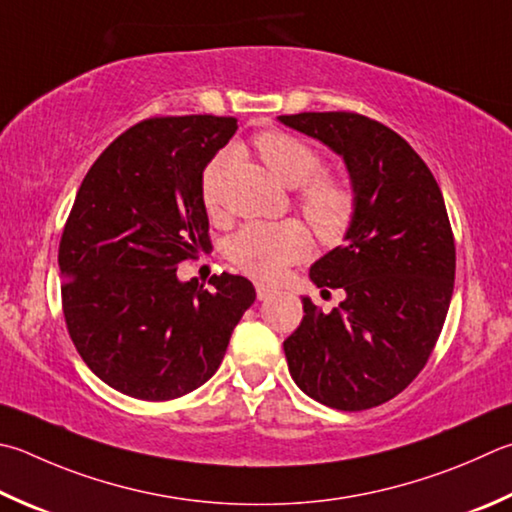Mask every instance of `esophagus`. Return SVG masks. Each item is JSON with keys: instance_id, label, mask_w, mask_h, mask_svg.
I'll return each mask as SVG.
<instances>
[{"instance_id": "34e87169", "label": "esophagus", "mask_w": 512, "mask_h": 512, "mask_svg": "<svg viewBox=\"0 0 512 512\" xmlns=\"http://www.w3.org/2000/svg\"><path fill=\"white\" fill-rule=\"evenodd\" d=\"M255 288H257V297H259V300H268V297L277 293L273 286H268V284H264V282H257Z\"/></svg>"}]
</instances>
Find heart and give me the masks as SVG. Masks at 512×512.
<instances>
[{"label":"heart","mask_w":512,"mask_h":512,"mask_svg":"<svg viewBox=\"0 0 512 512\" xmlns=\"http://www.w3.org/2000/svg\"><path fill=\"white\" fill-rule=\"evenodd\" d=\"M255 147L262 161L277 181L288 188H300V208L309 219L315 235L322 241H338L351 226L356 199L347 183L331 176H312L320 172V154L300 138L284 132H264L255 138ZM226 156L217 159L203 172L201 192L208 210L219 203V183L224 174ZM311 237L300 221H273V224H248L228 241V257L241 271L257 280L273 282L284 273L288 264L309 253Z\"/></svg>","instance_id":"obj_1"}]
</instances>
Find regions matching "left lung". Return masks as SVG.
<instances>
[{"instance_id":"left-lung-1","label":"left lung","mask_w":512,"mask_h":512,"mask_svg":"<svg viewBox=\"0 0 512 512\" xmlns=\"http://www.w3.org/2000/svg\"><path fill=\"white\" fill-rule=\"evenodd\" d=\"M336 152L356 199L345 244L311 266V282L342 288L322 313L302 297L304 318L284 340L288 371L306 396L333 410H369L425 367L454 288V237L439 183L410 143L349 111L277 116Z\"/></svg>"}]
</instances>
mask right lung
<instances>
[{
  "label": "right lung",
  "mask_w": 512,
  "mask_h": 512,
  "mask_svg": "<svg viewBox=\"0 0 512 512\" xmlns=\"http://www.w3.org/2000/svg\"><path fill=\"white\" fill-rule=\"evenodd\" d=\"M237 132L224 116L150 118L91 165L60 241L62 309L82 360L116 392L170 401L201 387L255 302L241 275L181 282L210 246L203 170Z\"/></svg>",
  "instance_id": "obj_1"
}]
</instances>
